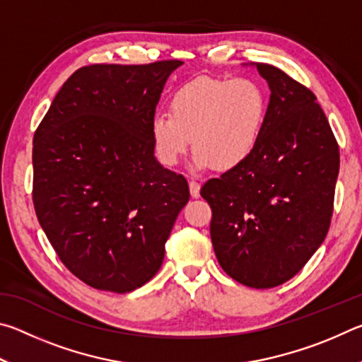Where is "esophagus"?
Segmentation results:
<instances>
[{"label":"esophagus","mask_w":362,"mask_h":362,"mask_svg":"<svg viewBox=\"0 0 362 362\" xmlns=\"http://www.w3.org/2000/svg\"><path fill=\"white\" fill-rule=\"evenodd\" d=\"M199 189H201V185L196 180H189V193H192L193 198H198L199 196Z\"/></svg>","instance_id":"34e87169"}]
</instances>
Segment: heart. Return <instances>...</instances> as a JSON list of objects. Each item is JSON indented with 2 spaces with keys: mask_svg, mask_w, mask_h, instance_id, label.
Masks as SVG:
<instances>
[{
  "mask_svg": "<svg viewBox=\"0 0 362 362\" xmlns=\"http://www.w3.org/2000/svg\"><path fill=\"white\" fill-rule=\"evenodd\" d=\"M267 108L265 90L254 79L196 78L170 97L169 115L153 116V150L163 166L174 168L193 140L194 168L233 170L259 145Z\"/></svg>",
  "mask_w": 362,
  "mask_h": 362,
  "instance_id": "heart-1",
  "label": "heart"
}]
</instances>
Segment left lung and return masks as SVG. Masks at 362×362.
Here are the masks:
<instances>
[{"mask_svg": "<svg viewBox=\"0 0 362 362\" xmlns=\"http://www.w3.org/2000/svg\"><path fill=\"white\" fill-rule=\"evenodd\" d=\"M255 66L272 90L260 142L243 166L207 180L201 196L223 272L269 289L296 276L326 238L340 153L316 95L276 66Z\"/></svg>", "mask_w": 362, "mask_h": 362, "instance_id": "8db88e82", "label": "left lung"}]
</instances>
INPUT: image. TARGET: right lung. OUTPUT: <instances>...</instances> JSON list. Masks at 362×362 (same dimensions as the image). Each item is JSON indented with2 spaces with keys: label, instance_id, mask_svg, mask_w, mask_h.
<instances>
[{
  "label": "right lung",
  "instance_id": "1",
  "mask_svg": "<svg viewBox=\"0 0 362 362\" xmlns=\"http://www.w3.org/2000/svg\"><path fill=\"white\" fill-rule=\"evenodd\" d=\"M180 60L83 66L33 137V206L64 265L90 287L126 293L155 276L189 199L156 161L150 124Z\"/></svg>",
  "mask_w": 362,
  "mask_h": 362
}]
</instances>
